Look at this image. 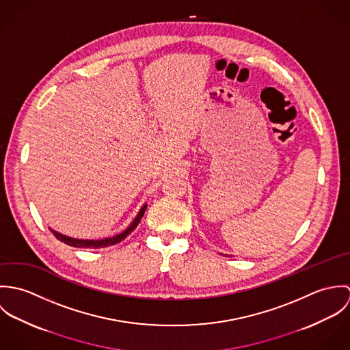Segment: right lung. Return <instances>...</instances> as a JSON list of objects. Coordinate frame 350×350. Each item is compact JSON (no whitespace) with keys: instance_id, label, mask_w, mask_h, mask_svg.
I'll use <instances>...</instances> for the list:
<instances>
[{"instance_id":"obj_1","label":"right lung","mask_w":350,"mask_h":350,"mask_svg":"<svg viewBox=\"0 0 350 350\" xmlns=\"http://www.w3.org/2000/svg\"><path fill=\"white\" fill-rule=\"evenodd\" d=\"M147 206L148 204L146 203L140 208V211L137 213V215L135 217L132 224L124 232H121L118 234H114L111 237H105V239H100V240H82V239L68 237V236L62 234V233H59V232H56V230H53L51 228L50 230L59 241H62V243H64V244H67L70 247H75V248H105V247H109V245H116V244L121 243L122 240H125L126 236H129L137 228V225L140 224V221H142V218H143V215H144V213L147 210Z\"/></svg>"}]
</instances>
